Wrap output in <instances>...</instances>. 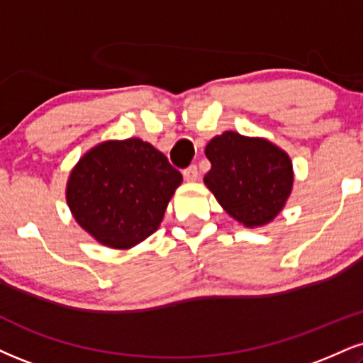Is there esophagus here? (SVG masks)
Segmentation results:
<instances>
[{
  "label": "esophagus",
  "instance_id": "34e87169",
  "mask_svg": "<svg viewBox=\"0 0 363 363\" xmlns=\"http://www.w3.org/2000/svg\"><path fill=\"white\" fill-rule=\"evenodd\" d=\"M182 176H184V179H186L187 182L196 181V179H198V176H199L198 167H196V165H189V167L182 170Z\"/></svg>",
  "mask_w": 363,
  "mask_h": 363
}]
</instances>
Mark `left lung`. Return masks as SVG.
Instances as JSON below:
<instances>
[{
    "label": "left lung",
    "mask_w": 363,
    "mask_h": 363,
    "mask_svg": "<svg viewBox=\"0 0 363 363\" xmlns=\"http://www.w3.org/2000/svg\"><path fill=\"white\" fill-rule=\"evenodd\" d=\"M206 157L211 169L204 184L230 216L260 226L281 213L294 181L286 152L269 140L225 132L208 143Z\"/></svg>",
    "instance_id": "1"
}]
</instances>
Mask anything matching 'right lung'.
<instances>
[{
	"instance_id": "add662e5",
	"label": "right lung",
	"mask_w": 363,
	"mask_h": 363,
	"mask_svg": "<svg viewBox=\"0 0 363 363\" xmlns=\"http://www.w3.org/2000/svg\"><path fill=\"white\" fill-rule=\"evenodd\" d=\"M181 182V172L150 143L140 138L103 142L71 172L67 204L99 243L132 248L159 228Z\"/></svg>"
}]
</instances>
